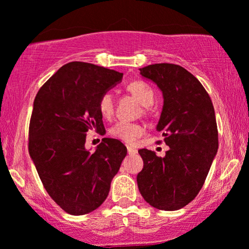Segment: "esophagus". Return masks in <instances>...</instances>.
I'll list each match as a JSON object with an SVG mask.
<instances>
[{
    "instance_id": "obj_1",
    "label": "esophagus",
    "mask_w": 249,
    "mask_h": 249,
    "mask_svg": "<svg viewBox=\"0 0 249 249\" xmlns=\"http://www.w3.org/2000/svg\"><path fill=\"white\" fill-rule=\"evenodd\" d=\"M127 152H128V155H135L137 154V149H134V148H132V147H128L127 145Z\"/></svg>"
}]
</instances>
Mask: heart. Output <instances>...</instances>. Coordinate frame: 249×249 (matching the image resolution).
<instances>
[{"label":"heart","instance_id":"b5f03b06","mask_svg":"<svg viewBox=\"0 0 249 249\" xmlns=\"http://www.w3.org/2000/svg\"><path fill=\"white\" fill-rule=\"evenodd\" d=\"M127 90L144 107H150V106L154 105L155 93L150 86L145 84V83L140 81L132 82L127 85ZM98 107L102 117L107 119L111 117L112 114H114V97H112L110 92H105L104 94H101V97L99 98ZM143 133L144 128L140 124L126 121L117 122L110 128V134L112 137L126 142V143H133Z\"/></svg>","mask_w":249,"mask_h":249}]
</instances>
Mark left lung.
I'll list each match as a JSON object with an SVG mask.
<instances>
[{
    "label": "left lung",
    "instance_id": "8db88e82",
    "mask_svg": "<svg viewBox=\"0 0 249 249\" xmlns=\"http://www.w3.org/2000/svg\"><path fill=\"white\" fill-rule=\"evenodd\" d=\"M140 74L163 92L157 131L170 150L165 157L139 150L143 168L137 177L138 187L152 207L177 211L196 198L217 152L214 107L201 83L181 66L149 65L140 68Z\"/></svg>",
    "mask_w": 249,
    "mask_h": 249
}]
</instances>
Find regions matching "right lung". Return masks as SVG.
<instances>
[{"label":"right lung","mask_w":249,"mask_h":249,"mask_svg":"<svg viewBox=\"0 0 249 249\" xmlns=\"http://www.w3.org/2000/svg\"><path fill=\"white\" fill-rule=\"evenodd\" d=\"M123 74L88 62L62 66L36 94L29 123L28 150L50 197L65 212L84 215L107 198L127 149L104 138L94 152L85 149L86 133H104L99 98Z\"/></svg>","instance_id":"add662e5"}]
</instances>
